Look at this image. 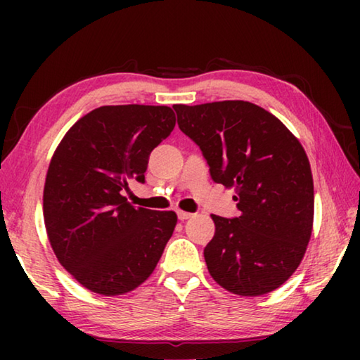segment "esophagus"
Masks as SVG:
<instances>
[{
	"label": "esophagus",
	"mask_w": 360,
	"mask_h": 360,
	"mask_svg": "<svg viewBox=\"0 0 360 360\" xmlns=\"http://www.w3.org/2000/svg\"><path fill=\"white\" fill-rule=\"evenodd\" d=\"M193 214L192 212H187V211H178V217H179V221H186V219H188V217H192Z\"/></svg>",
	"instance_id": "esophagus-1"
}]
</instances>
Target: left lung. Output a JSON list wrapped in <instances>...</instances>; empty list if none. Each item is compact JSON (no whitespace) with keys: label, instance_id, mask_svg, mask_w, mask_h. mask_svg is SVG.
<instances>
[{"label":"left lung","instance_id":"1","mask_svg":"<svg viewBox=\"0 0 360 360\" xmlns=\"http://www.w3.org/2000/svg\"><path fill=\"white\" fill-rule=\"evenodd\" d=\"M173 108L181 131L202 149L211 178L235 188L241 211L233 219L211 214L216 231L203 252L210 275L243 297L278 289L300 265L313 231V174L303 146L254 103Z\"/></svg>","mask_w":360,"mask_h":360}]
</instances>
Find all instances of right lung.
Instances as JSON below:
<instances>
[{
    "label": "right lung",
    "instance_id": "right-lung-1",
    "mask_svg": "<svg viewBox=\"0 0 360 360\" xmlns=\"http://www.w3.org/2000/svg\"><path fill=\"white\" fill-rule=\"evenodd\" d=\"M176 125L168 106L96 108L66 131L49 163L47 238L70 275L114 297L148 279L172 238L174 211L135 208L122 191L144 182L149 155Z\"/></svg>",
    "mask_w": 360,
    "mask_h": 360
}]
</instances>
